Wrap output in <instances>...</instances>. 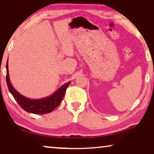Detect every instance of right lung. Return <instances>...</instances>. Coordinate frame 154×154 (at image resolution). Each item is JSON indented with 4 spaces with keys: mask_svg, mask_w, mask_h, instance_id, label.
Listing matches in <instances>:
<instances>
[{
    "mask_svg": "<svg viewBox=\"0 0 154 154\" xmlns=\"http://www.w3.org/2000/svg\"><path fill=\"white\" fill-rule=\"evenodd\" d=\"M7 76L6 82L9 90L15 100L17 101L20 106L24 111L35 114H45L49 113L54 110L62 102L64 98L66 88L69 86L71 82L64 83L62 86L57 90L51 96H47L45 98L39 99H30L25 97L21 94L13 87L9 79V70H8V60L6 64Z\"/></svg>",
    "mask_w": 154,
    "mask_h": 154,
    "instance_id": "1",
    "label": "right lung"
}]
</instances>
